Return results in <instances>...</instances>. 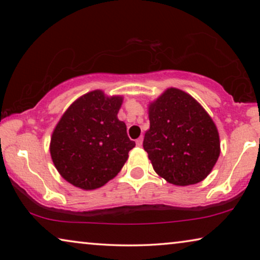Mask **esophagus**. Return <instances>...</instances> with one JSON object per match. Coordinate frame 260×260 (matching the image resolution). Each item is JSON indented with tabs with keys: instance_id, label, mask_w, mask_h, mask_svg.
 Returning a JSON list of instances; mask_svg holds the SVG:
<instances>
[{
	"instance_id": "esophagus-1",
	"label": "esophagus",
	"mask_w": 260,
	"mask_h": 260,
	"mask_svg": "<svg viewBox=\"0 0 260 260\" xmlns=\"http://www.w3.org/2000/svg\"><path fill=\"white\" fill-rule=\"evenodd\" d=\"M142 143H143V137H140V138H137V140H136V144L138 145V147H141Z\"/></svg>"
}]
</instances>
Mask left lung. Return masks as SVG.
Masks as SVG:
<instances>
[{
	"instance_id": "1",
	"label": "left lung",
	"mask_w": 260,
	"mask_h": 260,
	"mask_svg": "<svg viewBox=\"0 0 260 260\" xmlns=\"http://www.w3.org/2000/svg\"><path fill=\"white\" fill-rule=\"evenodd\" d=\"M148 113L150 127L143 148L157 175L175 186L205 180L219 158L220 138L200 103L169 87L149 104Z\"/></svg>"
}]
</instances>
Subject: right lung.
Listing matches in <instances>:
<instances>
[{
	"mask_svg": "<svg viewBox=\"0 0 260 260\" xmlns=\"http://www.w3.org/2000/svg\"><path fill=\"white\" fill-rule=\"evenodd\" d=\"M122 103V95L91 91L74 101L55 125L49 144L52 161L74 187L92 190L104 186L136 145L117 117Z\"/></svg>",
	"mask_w": 260,
	"mask_h": 260,
	"instance_id": "add662e5",
	"label": "right lung"
}]
</instances>
